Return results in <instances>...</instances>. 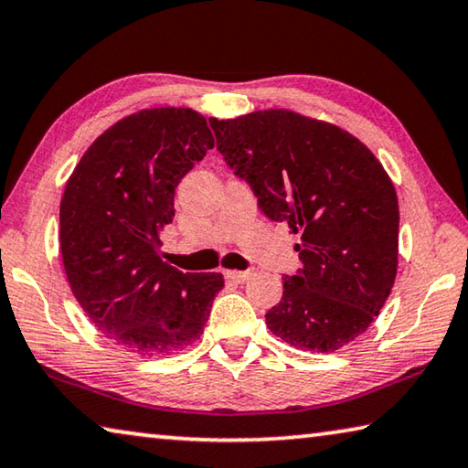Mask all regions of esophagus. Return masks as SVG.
I'll return each mask as SVG.
<instances>
[{"mask_svg":"<svg viewBox=\"0 0 468 468\" xmlns=\"http://www.w3.org/2000/svg\"><path fill=\"white\" fill-rule=\"evenodd\" d=\"M225 276L233 282H248L253 276V272L251 271H243V272L241 271H227Z\"/></svg>","mask_w":468,"mask_h":468,"instance_id":"obj_1","label":"esophagus"}]
</instances>
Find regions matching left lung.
I'll use <instances>...</instances> for the list:
<instances>
[{"label": "left lung", "instance_id": "8db88e82", "mask_svg": "<svg viewBox=\"0 0 468 468\" xmlns=\"http://www.w3.org/2000/svg\"><path fill=\"white\" fill-rule=\"evenodd\" d=\"M217 146L260 208L301 235L299 274L266 314L274 336L332 353L366 332L399 268V197L376 154L330 122L291 109L210 117Z\"/></svg>", "mask_w": 468, "mask_h": 468}]
</instances>
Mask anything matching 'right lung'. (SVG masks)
<instances>
[{"label": "right lung", "instance_id": "obj_1", "mask_svg": "<svg viewBox=\"0 0 468 468\" xmlns=\"http://www.w3.org/2000/svg\"><path fill=\"white\" fill-rule=\"evenodd\" d=\"M215 136L187 107L125 115L86 148L59 206V250L69 289L107 338L138 355H169L204 332L218 272L163 262L173 196Z\"/></svg>", "mask_w": 468, "mask_h": 468}]
</instances>
